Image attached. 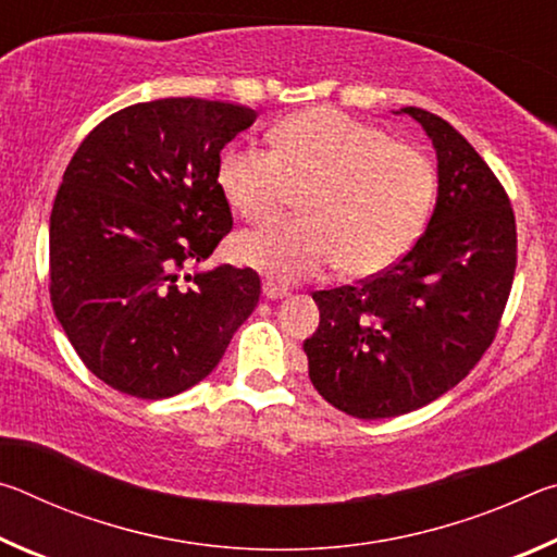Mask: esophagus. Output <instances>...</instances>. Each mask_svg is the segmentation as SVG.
<instances>
[{
	"mask_svg": "<svg viewBox=\"0 0 557 557\" xmlns=\"http://www.w3.org/2000/svg\"><path fill=\"white\" fill-rule=\"evenodd\" d=\"M262 295L268 299H285L289 295V289L285 285H280L275 280H265L262 282Z\"/></svg>",
	"mask_w": 557,
	"mask_h": 557,
	"instance_id": "obj_1",
	"label": "esophagus"
}]
</instances>
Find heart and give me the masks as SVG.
Masks as SVG:
<instances>
[{
	"mask_svg": "<svg viewBox=\"0 0 557 557\" xmlns=\"http://www.w3.org/2000/svg\"><path fill=\"white\" fill-rule=\"evenodd\" d=\"M272 152L231 147L219 186L245 221H272L301 194L305 219L240 235L235 256L282 282L332 265L366 277L393 268L418 245L437 201V176L418 149L336 110L289 115Z\"/></svg>",
	"mask_w": 557,
	"mask_h": 557,
	"instance_id": "b5f03b06",
	"label": "heart"
}]
</instances>
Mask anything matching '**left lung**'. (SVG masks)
Segmentation results:
<instances>
[{
	"label": "left lung",
	"instance_id": "obj_1",
	"mask_svg": "<svg viewBox=\"0 0 557 557\" xmlns=\"http://www.w3.org/2000/svg\"><path fill=\"white\" fill-rule=\"evenodd\" d=\"M437 152V203L418 245L358 287L314 292L309 379L358 420L418 410L465 379L492 346L516 272V219L492 169L422 108Z\"/></svg>",
	"mask_w": 557,
	"mask_h": 557
}]
</instances>
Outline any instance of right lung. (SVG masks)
I'll return each mask as SVG.
<instances>
[{"mask_svg": "<svg viewBox=\"0 0 557 557\" xmlns=\"http://www.w3.org/2000/svg\"><path fill=\"white\" fill-rule=\"evenodd\" d=\"M258 112L164 98L115 112L83 139L55 194L51 305L86 369L143 400L203 381L260 299L250 268L186 272L233 228L221 149Z\"/></svg>", "mask_w": 557, "mask_h": 557, "instance_id": "1", "label": "right lung"}]
</instances>
